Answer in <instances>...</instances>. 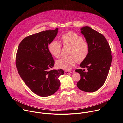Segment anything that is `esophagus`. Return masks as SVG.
Instances as JSON below:
<instances>
[{
    "label": "esophagus",
    "mask_w": 123,
    "mask_h": 123,
    "mask_svg": "<svg viewBox=\"0 0 123 123\" xmlns=\"http://www.w3.org/2000/svg\"><path fill=\"white\" fill-rule=\"evenodd\" d=\"M64 73H65V74H71V71H66L64 72Z\"/></svg>",
    "instance_id": "obj_1"
}]
</instances>
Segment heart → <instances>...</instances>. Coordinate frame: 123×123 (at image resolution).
Segmentation results:
<instances>
[{
    "label": "heart",
    "instance_id": "1",
    "mask_svg": "<svg viewBox=\"0 0 123 123\" xmlns=\"http://www.w3.org/2000/svg\"><path fill=\"white\" fill-rule=\"evenodd\" d=\"M62 45L64 47H69L68 51V56L57 60L56 66L65 70L71 69L76 63L82 62L87 57L89 52V44L83 40L80 35L68 31L61 37ZM61 44L57 41H52L48 46L49 53L55 57L59 58L61 55Z\"/></svg>",
    "mask_w": 123,
    "mask_h": 123
}]
</instances>
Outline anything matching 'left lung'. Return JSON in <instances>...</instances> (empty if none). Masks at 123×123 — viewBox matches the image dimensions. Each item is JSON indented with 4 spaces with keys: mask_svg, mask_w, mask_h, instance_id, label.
I'll list each match as a JSON object with an SVG mask.
<instances>
[{
    "mask_svg": "<svg viewBox=\"0 0 123 123\" xmlns=\"http://www.w3.org/2000/svg\"><path fill=\"white\" fill-rule=\"evenodd\" d=\"M81 30L90 49L88 55L80 65L86 71L75 70L81 76L77 86L84 92H92L99 89L106 80L112 59L111 50L102 34L87 26Z\"/></svg>",
    "mask_w": 123,
    "mask_h": 123,
    "instance_id": "left-lung-1",
    "label": "left lung"
}]
</instances>
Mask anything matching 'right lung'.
Listing matches in <instances>:
<instances>
[{
  "instance_id": "add662e5",
  "label": "right lung",
  "mask_w": 123,
  "mask_h": 123,
  "mask_svg": "<svg viewBox=\"0 0 123 123\" xmlns=\"http://www.w3.org/2000/svg\"><path fill=\"white\" fill-rule=\"evenodd\" d=\"M58 28L29 36L20 43L15 57L17 71L22 79L35 94L47 97L59 89V77L64 74L60 69H49L55 61L48 45L55 39Z\"/></svg>"
}]
</instances>
